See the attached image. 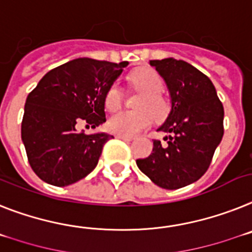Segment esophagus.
<instances>
[{
	"mask_svg": "<svg viewBox=\"0 0 252 252\" xmlns=\"http://www.w3.org/2000/svg\"><path fill=\"white\" fill-rule=\"evenodd\" d=\"M116 138H119V139H123V141H132L133 137L130 136H123V134H116Z\"/></svg>",
	"mask_w": 252,
	"mask_h": 252,
	"instance_id": "obj_1",
	"label": "esophagus"
}]
</instances>
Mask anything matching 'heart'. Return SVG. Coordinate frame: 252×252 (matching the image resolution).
<instances>
[{
	"label": "heart",
	"mask_w": 252,
	"mask_h": 252,
	"mask_svg": "<svg viewBox=\"0 0 252 252\" xmlns=\"http://www.w3.org/2000/svg\"><path fill=\"white\" fill-rule=\"evenodd\" d=\"M132 83L143 96L139 98L137 109L138 111H119L114 114L107 122L110 132L123 136H134L141 130L151 126L152 115L156 119H161L168 114L169 103L161 94L162 79L151 67H142L132 74ZM123 94L120 87L111 84L105 94V107L109 111H115L120 107Z\"/></svg>",
	"instance_id": "heart-1"
}]
</instances>
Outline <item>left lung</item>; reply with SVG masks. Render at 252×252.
I'll return each instance as SVG.
<instances>
[{
	"mask_svg": "<svg viewBox=\"0 0 252 252\" xmlns=\"http://www.w3.org/2000/svg\"><path fill=\"white\" fill-rule=\"evenodd\" d=\"M170 92L172 110L158 130L166 145L154 139L151 155L137 166L158 187L178 189L198 181L210 166L224 134V109L214 84L183 60H151Z\"/></svg>",
	"mask_w": 252,
	"mask_h": 252,
	"instance_id": "8db88e82",
	"label": "left lung"
}]
</instances>
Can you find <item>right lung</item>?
Returning a JSON list of instances; mask_svg holds the SVG:
<instances>
[{"label":"right lung","mask_w":252,"mask_h":252,"mask_svg":"<svg viewBox=\"0 0 252 252\" xmlns=\"http://www.w3.org/2000/svg\"><path fill=\"white\" fill-rule=\"evenodd\" d=\"M126 65L75 59L48 71L28 94L22 139L29 164L42 181L64 187L96 168L103 145L114 137L77 132V123L96 128L106 122L105 94Z\"/></svg>","instance_id":"add662e5"}]
</instances>
